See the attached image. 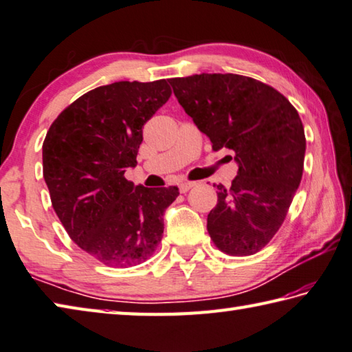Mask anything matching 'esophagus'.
Masks as SVG:
<instances>
[{
  "instance_id": "esophagus-1",
  "label": "esophagus",
  "mask_w": 352,
  "mask_h": 352,
  "mask_svg": "<svg viewBox=\"0 0 352 352\" xmlns=\"http://www.w3.org/2000/svg\"><path fill=\"white\" fill-rule=\"evenodd\" d=\"M194 186H195L194 182H184V183H180L178 189H180L182 194H186V192H189L192 188H194Z\"/></svg>"
}]
</instances>
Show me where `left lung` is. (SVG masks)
<instances>
[{"label":"left lung","mask_w":352,"mask_h":352,"mask_svg":"<svg viewBox=\"0 0 352 352\" xmlns=\"http://www.w3.org/2000/svg\"><path fill=\"white\" fill-rule=\"evenodd\" d=\"M178 103L212 149H232L238 175L218 188L208 232L219 250L249 256L265 247L284 223L305 158L302 120L278 89L241 74L203 73L172 78Z\"/></svg>","instance_id":"left-lung-1"}]
</instances>
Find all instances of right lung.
Here are the masks:
<instances>
[{"label":"right lung","instance_id":"add662e5","mask_svg":"<svg viewBox=\"0 0 352 352\" xmlns=\"http://www.w3.org/2000/svg\"><path fill=\"white\" fill-rule=\"evenodd\" d=\"M166 79L114 82L80 96L52 123L43 172L53 209L70 238L102 264H142L160 244L163 215L178 188H143L135 168L143 125L170 98Z\"/></svg>","mask_w":352,"mask_h":352}]
</instances>
